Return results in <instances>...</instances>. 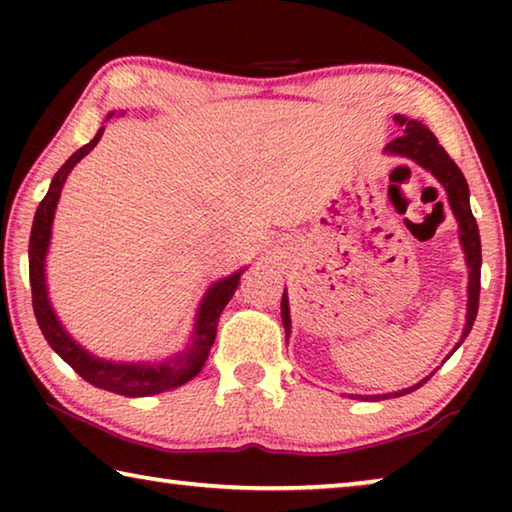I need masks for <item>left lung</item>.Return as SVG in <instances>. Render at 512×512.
Wrapping results in <instances>:
<instances>
[{
	"mask_svg": "<svg viewBox=\"0 0 512 512\" xmlns=\"http://www.w3.org/2000/svg\"><path fill=\"white\" fill-rule=\"evenodd\" d=\"M395 121L400 126H404V133L397 137V140L388 142L384 153L400 155V158L413 160L415 164H420L422 169H427L431 176L445 187L449 207H452V212L456 216V223H458V239H461L465 262H467V268H470V282H467L465 327H463L461 341H458L456 348L449 352V354H454L458 350V345L465 341V336L470 334V329L474 325L476 311H479V291H481V237H479V225H476L474 216H472V207H470V187H467V180L463 176V171L456 167V162L449 158L447 151L438 144L436 135H433L427 126L420 124V121H415V119L404 117V115H395ZM282 325H284V332H287V339H289L291 314H289L287 291L282 293ZM433 372H436V370H433ZM433 372H431V375H433ZM429 377H424V379L418 381V384H413L409 388H402V391H395V393L348 395V397H352V400H368V402L386 400V397H400V395L415 391V388H420L422 384H427Z\"/></svg>",
	"mask_w": 512,
	"mask_h": 512,
	"instance_id": "obj_1",
	"label": "left lung"
}]
</instances>
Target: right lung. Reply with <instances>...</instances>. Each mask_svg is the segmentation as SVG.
<instances>
[{
	"label": "right lung",
	"instance_id": "add662e5",
	"mask_svg": "<svg viewBox=\"0 0 512 512\" xmlns=\"http://www.w3.org/2000/svg\"><path fill=\"white\" fill-rule=\"evenodd\" d=\"M112 115H115V112H108L106 121ZM103 128L106 126H101L97 135H94L88 144L81 146L79 151L69 155V160L56 171V176L51 178L47 196L42 198L36 216H33V228L29 239V280L33 293V314H36L38 325L42 329V334H45L47 343L51 345V350L79 372L88 384L126 397H149L183 386L203 370L207 357H210L212 343L216 339V325H219L221 311L228 305L230 298L235 296V291L239 287V277L246 268L223 277V280L212 282V287L207 289L201 300V307L196 311L194 332L189 336V343L185 345L183 352L171 354V357L162 361L128 363L99 359L94 357L92 352L85 350L81 343H76L72 339V334H69L63 323H60L54 307H51L45 262L51 244V225H54V214L65 180L76 164L99 144Z\"/></svg>",
	"mask_w": 512,
	"mask_h": 512
}]
</instances>
